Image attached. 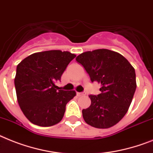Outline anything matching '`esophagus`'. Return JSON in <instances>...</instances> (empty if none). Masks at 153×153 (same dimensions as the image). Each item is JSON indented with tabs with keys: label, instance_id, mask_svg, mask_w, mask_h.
<instances>
[{
	"label": "esophagus",
	"instance_id": "34e87169",
	"mask_svg": "<svg viewBox=\"0 0 153 153\" xmlns=\"http://www.w3.org/2000/svg\"><path fill=\"white\" fill-rule=\"evenodd\" d=\"M85 95V92H82V93H79V92H77V96L80 97V96H84Z\"/></svg>",
	"mask_w": 153,
	"mask_h": 153
}]
</instances>
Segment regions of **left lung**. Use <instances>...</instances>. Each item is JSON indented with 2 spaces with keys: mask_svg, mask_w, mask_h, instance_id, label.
Returning a JSON list of instances; mask_svg holds the SVG:
<instances>
[{
  "mask_svg": "<svg viewBox=\"0 0 153 153\" xmlns=\"http://www.w3.org/2000/svg\"><path fill=\"white\" fill-rule=\"evenodd\" d=\"M76 61L84 67L92 82L101 85L100 94L89 96L91 105L82 110L83 119L96 128L111 127L131 104L137 87L134 68L123 56L105 48L82 53Z\"/></svg>",
  "mask_w": 153,
  "mask_h": 153,
  "instance_id": "obj_1",
  "label": "left lung"
}]
</instances>
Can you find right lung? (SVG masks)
<instances>
[{"label": "right lung", "instance_id": "obj_1", "mask_svg": "<svg viewBox=\"0 0 153 153\" xmlns=\"http://www.w3.org/2000/svg\"><path fill=\"white\" fill-rule=\"evenodd\" d=\"M76 55L49 50L33 53L16 68L15 78L19 105L30 123L51 126L61 121L66 105L75 95L74 90L59 89L56 82Z\"/></svg>", "mask_w": 153, "mask_h": 153}]
</instances>
